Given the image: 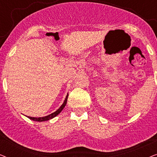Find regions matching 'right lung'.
Segmentation results:
<instances>
[{"instance_id":"right-lung-1","label":"right lung","mask_w":157,"mask_h":157,"mask_svg":"<svg viewBox=\"0 0 157 157\" xmlns=\"http://www.w3.org/2000/svg\"><path fill=\"white\" fill-rule=\"evenodd\" d=\"M68 94H67V96H66V97L65 98V100H64V102L63 103V104L61 105V106H60V108L58 109L55 111V112H53L52 113H51V114H49L48 116H46V117H28V118L30 119L33 120V121H48V120H50L51 119H53V118H54L55 117H56L58 114H59L61 112V111L63 110L64 107L66 105V103H67V99H68Z\"/></svg>"}]
</instances>
